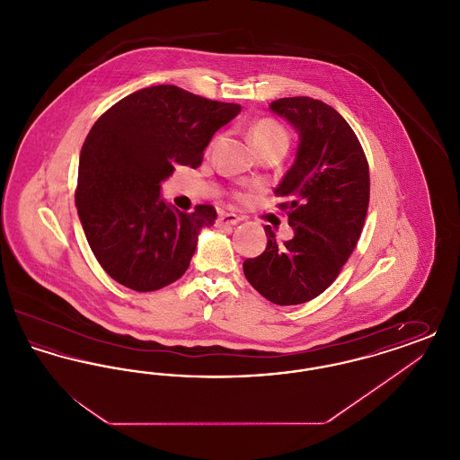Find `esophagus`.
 Wrapping results in <instances>:
<instances>
[{
  "instance_id": "obj_1",
  "label": "esophagus",
  "mask_w": 460,
  "mask_h": 460,
  "mask_svg": "<svg viewBox=\"0 0 460 460\" xmlns=\"http://www.w3.org/2000/svg\"><path fill=\"white\" fill-rule=\"evenodd\" d=\"M240 220V217L234 216V214H222V216H219V219H217L216 224H217V227H233V226H236Z\"/></svg>"
}]
</instances>
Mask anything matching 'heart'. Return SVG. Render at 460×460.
Returning a JSON list of instances; mask_svg holds the SVG:
<instances>
[{"label": "heart", "mask_w": 460, "mask_h": 460, "mask_svg": "<svg viewBox=\"0 0 460 460\" xmlns=\"http://www.w3.org/2000/svg\"><path fill=\"white\" fill-rule=\"evenodd\" d=\"M248 136H250L253 146L257 148V152H262L265 148L274 146V145L288 146V132L285 131V128L281 124H278L272 119H261V120L253 122L250 126ZM236 198L241 199L244 197L241 193H236Z\"/></svg>", "instance_id": "obj_1"}]
</instances>
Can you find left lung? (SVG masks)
I'll return each instance as SVG.
<instances>
[{
  "instance_id": "left-lung-1",
  "label": "left lung",
  "mask_w": 460,
  "mask_h": 460,
  "mask_svg": "<svg viewBox=\"0 0 460 460\" xmlns=\"http://www.w3.org/2000/svg\"><path fill=\"white\" fill-rule=\"evenodd\" d=\"M270 110L296 129V158L274 193L293 238L279 244L265 226L262 255L246 259L248 283L276 305L319 296L338 278L360 238L369 207V164L349 122L321 100L281 98Z\"/></svg>"
}]
</instances>
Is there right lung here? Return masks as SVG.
I'll list each match as a JSON object with an SVG mask.
<instances>
[{
	"label": "right lung",
	"instance_id": "obj_1",
	"mask_svg": "<svg viewBox=\"0 0 460 460\" xmlns=\"http://www.w3.org/2000/svg\"><path fill=\"white\" fill-rule=\"evenodd\" d=\"M241 111L172 84L139 89L91 128L79 156L75 207L86 240L111 279L155 291L190 267L198 234L217 212L186 214L160 198L175 165L197 169L203 150Z\"/></svg>",
	"mask_w": 460,
	"mask_h": 460
}]
</instances>
